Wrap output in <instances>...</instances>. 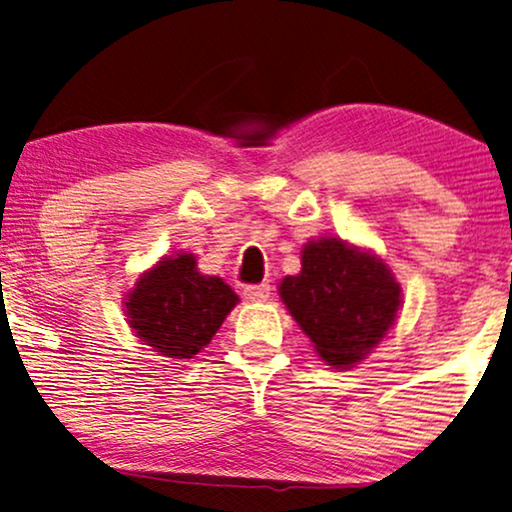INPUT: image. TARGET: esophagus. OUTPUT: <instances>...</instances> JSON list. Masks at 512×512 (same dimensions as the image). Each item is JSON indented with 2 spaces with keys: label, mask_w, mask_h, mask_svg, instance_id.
Listing matches in <instances>:
<instances>
[{
  "label": "esophagus",
  "mask_w": 512,
  "mask_h": 512,
  "mask_svg": "<svg viewBox=\"0 0 512 512\" xmlns=\"http://www.w3.org/2000/svg\"><path fill=\"white\" fill-rule=\"evenodd\" d=\"M243 295L248 302H267L271 295L269 283H257V285H245Z\"/></svg>",
  "instance_id": "34e87169"
}]
</instances>
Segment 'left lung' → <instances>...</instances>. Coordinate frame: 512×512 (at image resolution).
I'll return each mask as SVG.
<instances>
[{
    "label": "left lung",
    "instance_id": "left-lung-1",
    "mask_svg": "<svg viewBox=\"0 0 512 512\" xmlns=\"http://www.w3.org/2000/svg\"><path fill=\"white\" fill-rule=\"evenodd\" d=\"M278 297L335 370L370 356L403 309V288L384 257L327 234L302 245V271L278 283Z\"/></svg>",
    "mask_w": 512,
    "mask_h": 512
}]
</instances>
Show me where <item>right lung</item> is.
I'll return each mask as SVG.
<instances>
[{"label":"right lung","mask_w":512,"mask_h":512,"mask_svg":"<svg viewBox=\"0 0 512 512\" xmlns=\"http://www.w3.org/2000/svg\"><path fill=\"white\" fill-rule=\"evenodd\" d=\"M241 302L220 276L199 271L194 252L159 257L124 295V316L142 344L168 360H189L213 342Z\"/></svg>","instance_id":"obj_1"}]
</instances>
